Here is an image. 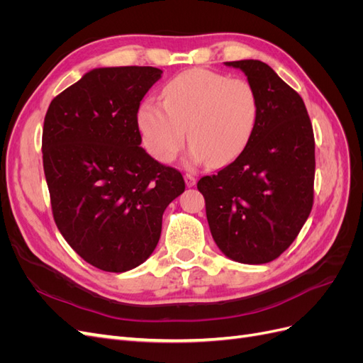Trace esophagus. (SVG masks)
<instances>
[{"label":"esophagus","instance_id":"1","mask_svg":"<svg viewBox=\"0 0 363 363\" xmlns=\"http://www.w3.org/2000/svg\"><path fill=\"white\" fill-rule=\"evenodd\" d=\"M184 182H186V186H188V188H194V186L196 184V179L191 174L184 175Z\"/></svg>","mask_w":363,"mask_h":363}]
</instances>
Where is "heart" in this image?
I'll list each match as a JSON object with an SVG mask.
<instances>
[{"mask_svg":"<svg viewBox=\"0 0 363 363\" xmlns=\"http://www.w3.org/2000/svg\"><path fill=\"white\" fill-rule=\"evenodd\" d=\"M257 118L259 98L250 82L196 68L174 77L163 87V103L155 98L142 103L138 125L156 160L172 162L188 135L189 157L218 168L245 150Z\"/></svg>","mask_w":363,"mask_h":363,"instance_id":"b5f03b06","label":"heart"}]
</instances>
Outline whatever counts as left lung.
<instances>
[{
	"label": "left lung",
	"mask_w": 363,
	"mask_h": 363,
	"mask_svg": "<svg viewBox=\"0 0 363 363\" xmlns=\"http://www.w3.org/2000/svg\"><path fill=\"white\" fill-rule=\"evenodd\" d=\"M259 98L248 145L196 188L218 248L239 263L277 259L298 236L313 204L315 139L303 98L260 60L225 62Z\"/></svg>",
	"instance_id": "left-lung-1"
}]
</instances>
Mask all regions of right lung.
<instances>
[{
    "instance_id": "add662e5",
    "label": "right lung",
    "mask_w": 363,
    "mask_h": 363,
    "mask_svg": "<svg viewBox=\"0 0 363 363\" xmlns=\"http://www.w3.org/2000/svg\"><path fill=\"white\" fill-rule=\"evenodd\" d=\"M152 67L95 68L51 101L42 133L54 221L83 260L125 272L155 251L182 174L140 147L138 111Z\"/></svg>"
}]
</instances>
